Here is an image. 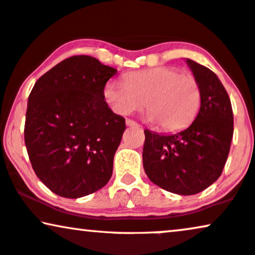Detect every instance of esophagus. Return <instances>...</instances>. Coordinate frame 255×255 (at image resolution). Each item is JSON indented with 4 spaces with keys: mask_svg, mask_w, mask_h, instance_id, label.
Returning <instances> with one entry per match:
<instances>
[{
    "mask_svg": "<svg viewBox=\"0 0 255 255\" xmlns=\"http://www.w3.org/2000/svg\"><path fill=\"white\" fill-rule=\"evenodd\" d=\"M126 125H127L128 127H140V125H138L137 122L130 120V119H127V120H126Z\"/></svg>",
    "mask_w": 255,
    "mask_h": 255,
    "instance_id": "34e87169",
    "label": "esophagus"
}]
</instances>
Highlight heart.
Wrapping results in <instances>:
<instances>
[{
	"label": "heart",
	"mask_w": 255,
	"mask_h": 255,
	"mask_svg": "<svg viewBox=\"0 0 255 255\" xmlns=\"http://www.w3.org/2000/svg\"><path fill=\"white\" fill-rule=\"evenodd\" d=\"M107 104L117 114L129 115L146 104L148 120L165 131L182 129L191 124L201 102L194 76L174 67L160 66L125 75V82L112 80L105 87Z\"/></svg>",
	"instance_id": "1"
}]
</instances>
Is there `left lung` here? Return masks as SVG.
<instances>
[{"label":"left lung","instance_id":"left-lung-1","mask_svg":"<svg viewBox=\"0 0 255 255\" xmlns=\"http://www.w3.org/2000/svg\"><path fill=\"white\" fill-rule=\"evenodd\" d=\"M198 81L201 104L185 130L163 135L144 130L142 151L147 176L165 191L180 195L202 192L221 175L233 137V111L219 77L187 59Z\"/></svg>","mask_w":255,"mask_h":255}]
</instances>
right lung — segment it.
Instances as JSON below:
<instances>
[{"mask_svg": "<svg viewBox=\"0 0 255 255\" xmlns=\"http://www.w3.org/2000/svg\"><path fill=\"white\" fill-rule=\"evenodd\" d=\"M117 69L72 56L37 80L28 98L24 143L35 174L51 192L76 199L107 185L126 121L105 101Z\"/></svg>", "mask_w": 255, "mask_h": 255, "instance_id": "obj_1", "label": "right lung"}]
</instances>
